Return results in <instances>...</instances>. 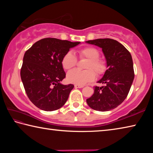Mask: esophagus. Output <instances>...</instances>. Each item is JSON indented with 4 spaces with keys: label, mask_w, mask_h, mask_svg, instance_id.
I'll return each mask as SVG.
<instances>
[{
    "label": "esophagus",
    "mask_w": 153,
    "mask_h": 153,
    "mask_svg": "<svg viewBox=\"0 0 153 153\" xmlns=\"http://www.w3.org/2000/svg\"><path fill=\"white\" fill-rule=\"evenodd\" d=\"M75 87L77 88H82L84 87V86H83V85H77V84H76V85H75Z\"/></svg>",
    "instance_id": "obj_1"
}]
</instances>
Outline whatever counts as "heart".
Returning <instances> with one entry per match:
<instances>
[{"label":"heart","instance_id":"obj_1","mask_svg":"<svg viewBox=\"0 0 153 153\" xmlns=\"http://www.w3.org/2000/svg\"><path fill=\"white\" fill-rule=\"evenodd\" d=\"M80 59H88V61L85 66L86 71H80L74 69L70 71L67 75L68 82L77 85H84L93 81L95 79L96 74L102 76L107 69V62L105 59L100 58V52L97 48L93 46L79 49L78 51ZM61 64L64 69L69 70L73 68L77 64V58L72 51H68L65 54L62 58Z\"/></svg>","mask_w":153,"mask_h":153}]
</instances>
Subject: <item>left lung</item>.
Wrapping results in <instances>:
<instances>
[{
  "mask_svg": "<svg viewBox=\"0 0 153 153\" xmlns=\"http://www.w3.org/2000/svg\"><path fill=\"white\" fill-rule=\"evenodd\" d=\"M86 42L102 48L108 67L102 79L98 82L105 86H94V94L86 102L96 111L112 110L123 102L132 84L134 71L131 55L123 45L111 38H100Z\"/></svg>",
  "mask_w": 153,
  "mask_h": 153,
  "instance_id": "1",
  "label": "left lung"
}]
</instances>
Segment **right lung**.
I'll list each match as a JSON object with an SVG mask.
<instances>
[{"instance_id": "obj_1", "label": "right lung", "mask_w": 153, "mask_h": 153, "mask_svg": "<svg viewBox=\"0 0 153 153\" xmlns=\"http://www.w3.org/2000/svg\"><path fill=\"white\" fill-rule=\"evenodd\" d=\"M79 43L46 38L33 44L25 53L21 78L28 98L38 108L53 111L66 102L74 86L60 83L66 76L62 58L69 48Z\"/></svg>"}]
</instances>
